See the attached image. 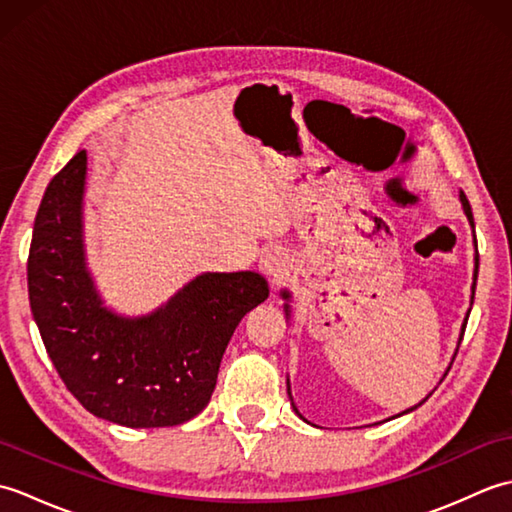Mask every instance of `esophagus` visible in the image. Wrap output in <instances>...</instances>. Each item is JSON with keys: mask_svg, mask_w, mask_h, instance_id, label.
Wrapping results in <instances>:
<instances>
[{"mask_svg": "<svg viewBox=\"0 0 512 512\" xmlns=\"http://www.w3.org/2000/svg\"><path fill=\"white\" fill-rule=\"evenodd\" d=\"M288 268H290V257L286 250L281 248H270L259 259V270L270 279V281H281L288 275Z\"/></svg>", "mask_w": 512, "mask_h": 512, "instance_id": "esophagus-1", "label": "esophagus"}]
</instances>
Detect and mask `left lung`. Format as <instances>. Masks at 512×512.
<instances>
[{
	"mask_svg": "<svg viewBox=\"0 0 512 512\" xmlns=\"http://www.w3.org/2000/svg\"><path fill=\"white\" fill-rule=\"evenodd\" d=\"M460 200H462V206H464V213H466V217H469V222H471V226L475 228V224H473V213H471V204H469V200H466V195L464 193H460ZM475 246H477V242H475ZM477 268H480V257H477V253H475V273H473V279H477ZM281 297H284L286 301H290V292L288 290H281ZM473 297H475V281H473ZM471 297V299H473ZM286 319L290 317V306H288V303H286ZM471 312V310H469ZM469 312H466V319H464V323H462V334H464V330H466V321H469ZM462 334H460V341H462ZM455 354H458V352H455ZM288 396H290V387H288ZM292 400V398H290ZM424 400H427V398H424ZM422 400V402H424ZM422 402H420V405H422ZM292 407H295V405H292ZM418 407V405H416ZM416 407H411V409H407V411H413V409H416ZM295 411H297V407H295ZM407 411H402V413H407ZM299 413V411H297ZM299 416H301V413H299Z\"/></svg>",
	"mask_w": 512,
	"mask_h": 512,
	"instance_id": "obj_1",
	"label": "left lung"
}]
</instances>
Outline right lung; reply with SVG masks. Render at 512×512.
Returning <instances> with one entry per match:
<instances>
[{
    "label": "right lung",
    "instance_id": "obj_1",
    "mask_svg": "<svg viewBox=\"0 0 512 512\" xmlns=\"http://www.w3.org/2000/svg\"><path fill=\"white\" fill-rule=\"evenodd\" d=\"M85 149L48 184L32 231L28 297L52 365L96 418L176 427L209 405L228 341L268 299L259 273H204L145 317L103 306L83 248Z\"/></svg>",
    "mask_w": 512,
    "mask_h": 512
}]
</instances>
